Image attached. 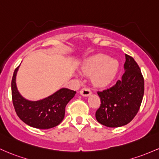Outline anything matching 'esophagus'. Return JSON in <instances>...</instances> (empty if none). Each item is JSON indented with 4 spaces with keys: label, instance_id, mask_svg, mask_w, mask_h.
<instances>
[{
    "label": "esophagus",
    "instance_id": "esophagus-1",
    "mask_svg": "<svg viewBox=\"0 0 159 159\" xmlns=\"http://www.w3.org/2000/svg\"><path fill=\"white\" fill-rule=\"evenodd\" d=\"M91 94H92V92H91L90 89L88 88H83L81 91H80V94L84 96V97H87V96L90 95Z\"/></svg>",
    "mask_w": 159,
    "mask_h": 159
}]
</instances>
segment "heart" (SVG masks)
<instances>
[{"label":"heart","mask_w":159,"mask_h":159,"mask_svg":"<svg viewBox=\"0 0 159 159\" xmlns=\"http://www.w3.org/2000/svg\"><path fill=\"white\" fill-rule=\"evenodd\" d=\"M119 63L116 59L105 55H98L89 58L81 66L84 75H92V81L98 86L110 84L116 76Z\"/></svg>","instance_id":"obj_1"}]
</instances>
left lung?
I'll return each instance as SVG.
<instances>
[{"label": "left lung", "instance_id": "left-lung-1", "mask_svg": "<svg viewBox=\"0 0 159 159\" xmlns=\"http://www.w3.org/2000/svg\"><path fill=\"white\" fill-rule=\"evenodd\" d=\"M125 73L113 86L98 92L101 106L96 111L97 121L103 125L118 128L125 125L137 115L144 94V80L132 57L125 55Z\"/></svg>", "mask_w": 159, "mask_h": 159}]
</instances>
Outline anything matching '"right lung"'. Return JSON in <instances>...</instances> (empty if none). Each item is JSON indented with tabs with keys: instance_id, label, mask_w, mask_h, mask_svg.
I'll return each mask as SVG.
<instances>
[{
	"instance_id": "1",
	"label": "right lung",
	"mask_w": 159,
	"mask_h": 159,
	"mask_svg": "<svg viewBox=\"0 0 159 159\" xmlns=\"http://www.w3.org/2000/svg\"><path fill=\"white\" fill-rule=\"evenodd\" d=\"M19 67L12 76L11 89L14 108L19 119L28 125L39 129L56 127L63 120L65 107L74 97L76 92L62 88L48 97L38 101H30L19 93L16 86Z\"/></svg>"
}]
</instances>
